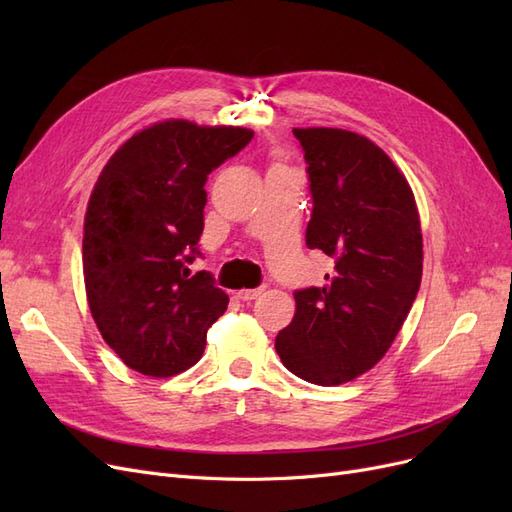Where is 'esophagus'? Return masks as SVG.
Segmentation results:
<instances>
[{
	"label": "esophagus",
	"mask_w": 512,
	"mask_h": 512,
	"mask_svg": "<svg viewBox=\"0 0 512 512\" xmlns=\"http://www.w3.org/2000/svg\"><path fill=\"white\" fill-rule=\"evenodd\" d=\"M262 290H265V288H241V290L235 292V297L241 299V301H254V299L260 297Z\"/></svg>",
	"instance_id": "34e87169"
}]
</instances>
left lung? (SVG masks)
I'll return each mask as SVG.
<instances>
[{
  "instance_id": "left-lung-1",
  "label": "left lung",
  "mask_w": 512,
  "mask_h": 512,
  "mask_svg": "<svg viewBox=\"0 0 512 512\" xmlns=\"http://www.w3.org/2000/svg\"><path fill=\"white\" fill-rule=\"evenodd\" d=\"M307 162L312 220L305 243L335 262L327 284L294 292L275 337L288 371L335 386L374 367L404 324L423 275V235L406 177L369 138L294 128Z\"/></svg>"
}]
</instances>
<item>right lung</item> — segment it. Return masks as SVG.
Wrapping results in <instances>:
<instances>
[{"mask_svg": "<svg viewBox=\"0 0 512 512\" xmlns=\"http://www.w3.org/2000/svg\"><path fill=\"white\" fill-rule=\"evenodd\" d=\"M252 136L170 119L134 134L102 168L85 213V290L104 342L130 369L168 378L203 356L228 307L211 273H190L205 183Z\"/></svg>", "mask_w": 512, "mask_h": 512, "instance_id": "add662e5", "label": "right lung"}]
</instances>
